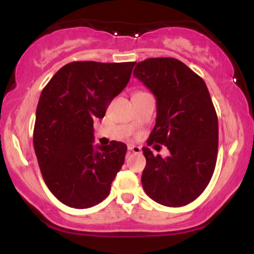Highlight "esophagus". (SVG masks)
<instances>
[{
    "label": "esophagus",
    "instance_id": "1",
    "mask_svg": "<svg viewBox=\"0 0 254 254\" xmlns=\"http://www.w3.org/2000/svg\"><path fill=\"white\" fill-rule=\"evenodd\" d=\"M127 151H129V153L138 154V153H141V148H139L138 145H135V144H127Z\"/></svg>",
    "mask_w": 254,
    "mask_h": 254
}]
</instances>
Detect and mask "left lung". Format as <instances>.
Listing matches in <instances>:
<instances>
[{
	"mask_svg": "<svg viewBox=\"0 0 254 254\" xmlns=\"http://www.w3.org/2000/svg\"><path fill=\"white\" fill-rule=\"evenodd\" d=\"M133 76L156 98V124L148 143L164 144L170 155L147 160L142 173L145 193L166 206H184L202 194L215 171L218 121L203 78L176 58L138 62Z\"/></svg>",
	"mask_w": 254,
	"mask_h": 254,
	"instance_id": "left-lung-1",
	"label": "left lung"
}]
</instances>
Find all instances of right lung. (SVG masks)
I'll return each instance as SVG.
<instances>
[{
    "instance_id": "add662e5",
    "label": "right lung",
    "mask_w": 254,
    "mask_h": 254,
    "mask_svg": "<svg viewBox=\"0 0 254 254\" xmlns=\"http://www.w3.org/2000/svg\"><path fill=\"white\" fill-rule=\"evenodd\" d=\"M135 62L83 61L65 64L44 87L37 106L33 145L44 182L60 202L75 209L109 196L124 164L127 145H93L95 118H104L127 87Z\"/></svg>"
}]
</instances>
